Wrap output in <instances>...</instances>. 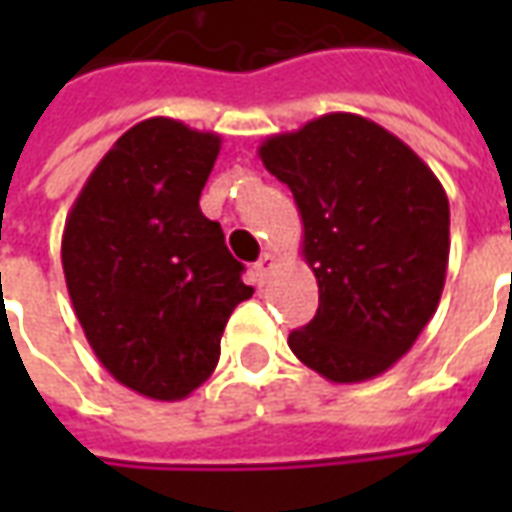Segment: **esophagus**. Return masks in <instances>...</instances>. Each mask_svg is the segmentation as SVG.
I'll return each instance as SVG.
<instances>
[{"instance_id":"obj_1","label":"esophagus","mask_w":512,"mask_h":512,"mask_svg":"<svg viewBox=\"0 0 512 512\" xmlns=\"http://www.w3.org/2000/svg\"><path fill=\"white\" fill-rule=\"evenodd\" d=\"M274 268H277V257L271 255V252H266V255L260 257V260L255 263L257 282H260V285H266L268 279H271V271H274Z\"/></svg>"}]
</instances>
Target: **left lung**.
Wrapping results in <instances>:
<instances>
[{
    "mask_svg": "<svg viewBox=\"0 0 512 512\" xmlns=\"http://www.w3.org/2000/svg\"><path fill=\"white\" fill-rule=\"evenodd\" d=\"M301 213L318 312L288 345L334 384L381 376L439 307L450 202L411 147L367 117L332 112L260 145Z\"/></svg>",
    "mask_w": 512,
    "mask_h": 512,
    "instance_id": "8db88e82",
    "label": "left lung"
}]
</instances>
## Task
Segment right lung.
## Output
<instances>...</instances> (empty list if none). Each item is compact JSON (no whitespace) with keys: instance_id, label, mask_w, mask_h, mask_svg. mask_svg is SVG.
I'll use <instances>...</instances> for the list:
<instances>
[{"instance_id":"add662e5","label":"right lung","mask_w":512,"mask_h":512,"mask_svg":"<svg viewBox=\"0 0 512 512\" xmlns=\"http://www.w3.org/2000/svg\"><path fill=\"white\" fill-rule=\"evenodd\" d=\"M222 136L169 117L128 128L73 202L62 271L101 365L153 400H183L219 362L233 310L255 290L200 194Z\"/></svg>"}]
</instances>
